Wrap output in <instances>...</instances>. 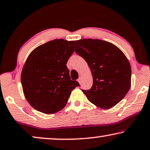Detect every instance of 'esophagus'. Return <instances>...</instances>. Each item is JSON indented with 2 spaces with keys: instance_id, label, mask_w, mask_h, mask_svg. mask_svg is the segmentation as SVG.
<instances>
[{
  "instance_id": "1",
  "label": "esophagus",
  "mask_w": 150,
  "mask_h": 150,
  "mask_svg": "<svg viewBox=\"0 0 150 150\" xmlns=\"http://www.w3.org/2000/svg\"><path fill=\"white\" fill-rule=\"evenodd\" d=\"M78 82H79L80 84H81V79H80V78H79V79H78Z\"/></svg>"
}]
</instances>
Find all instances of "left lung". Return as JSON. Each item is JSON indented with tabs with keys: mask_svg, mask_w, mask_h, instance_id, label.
Segmentation results:
<instances>
[{
	"mask_svg": "<svg viewBox=\"0 0 150 150\" xmlns=\"http://www.w3.org/2000/svg\"><path fill=\"white\" fill-rule=\"evenodd\" d=\"M75 52L87 62L93 83L82 90L88 100L101 109H110L127 95L131 85V68L127 57L116 45L99 39L76 41Z\"/></svg>",
	"mask_w": 150,
	"mask_h": 150,
	"instance_id": "1",
	"label": "left lung"
}]
</instances>
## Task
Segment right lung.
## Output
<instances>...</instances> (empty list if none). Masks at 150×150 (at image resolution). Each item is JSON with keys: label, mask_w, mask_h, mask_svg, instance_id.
<instances>
[{"label": "right lung", "mask_w": 150, "mask_h": 150, "mask_svg": "<svg viewBox=\"0 0 150 150\" xmlns=\"http://www.w3.org/2000/svg\"><path fill=\"white\" fill-rule=\"evenodd\" d=\"M75 41L55 39L32 51L23 65L21 82L30 105L46 114L64 109L71 91L80 84L71 80L66 64Z\"/></svg>", "instance_id": "obj_1"}]
</instances>
